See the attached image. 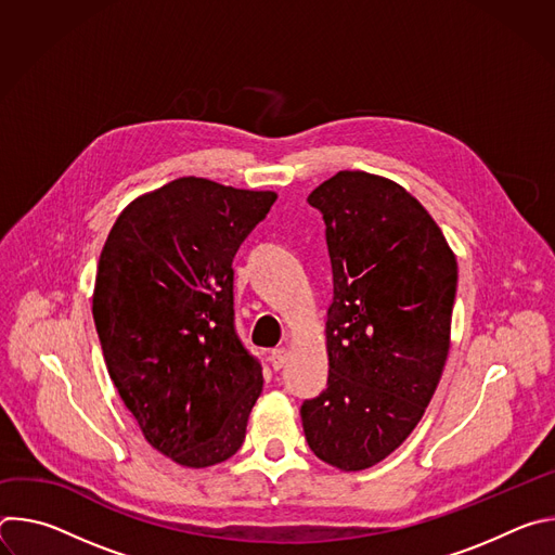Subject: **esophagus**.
Listing matches in <instances>:
<instances>
[{"mask_svg": "<svg viewBox=\"0 0 555 555\" xmlns=\"http://www.w3.org/2000/svg\"><path fill=\"white\" fill-rule=\"evenodd\" d=\"M287 349L285 347H279V349H272V353H270V362H272V366L279 371V369H283L285 366V362H287Z\"/></svg>", "mask_w": 555, "mask_h": 555, "instance_id": "34e87169", "label": "esophagus"}]
</instances>
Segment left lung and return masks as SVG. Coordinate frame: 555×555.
<instances>
[{
    "label": "left lung",
    "mask_w": 555,
    "mask_h": 555,
    "mask_svg": "<svg viewBox=\"0 0 555 555\" xmlns=\"http://www.w3.org/2000/svg\"><path fill=\"white\" fill-rule=\"evenodd\" d=\"M307 202L325 219L334 272L330 379L300 406L311 452L358 472L420 424L450 349L456 259L428 210L400 184L340 171Z\"/></svg>",
    "instance_id": "left-lung-1"
}]
</instances>
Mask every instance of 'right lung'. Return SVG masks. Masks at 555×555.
<instances>
[{
    "instance_id": "add662e5",
    "label": "right lung",
    "mask_w": 555,
    "mask_h": 555,
    "mask_svg": "<svg viewBox=\"0 0 555 555\" xmlns=\"http://www.w3.org/2000/svg\"><path fill=\"white\" fill-rule=\"evenodd\" d=\"M276 202L204 178L135 197L103 246L92 313L144 439L184 467L230 459L263 388L234 332L232 259Z\"/></svg>"
}]
</instances>
